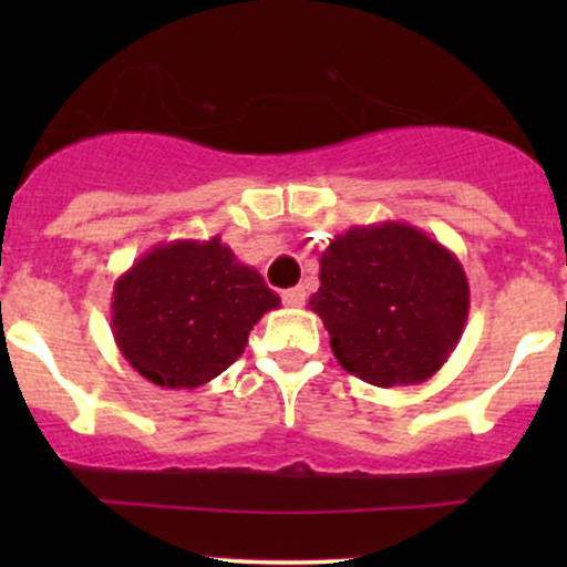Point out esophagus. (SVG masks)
<instances>
[{"label":"esophagus","instance_id":"esophagus-1","mask_svg":"<svg viewBox=\"0 0 567 567\" xmlns=\"http://www.w3.org/2000/svg\"><path fill=\"white\" fill-rule=\"evenodd\" d=\"M306 301V290L303 288H290L282 292V303L290 306V309H298V306H303Z\"/></svg>","mask_w":567,"mask_h":567}]
</instances>
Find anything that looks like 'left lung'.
Listing matches in <instances>:
<instances>
[{
  "instance_id": "obj_1",
  "label": "left lung",
  "mask_w": 567,
  "mask_h": 567,
  "mask_svg": "<svg viewBox=\"0 0 567 567\" xmlns=\"http://www.w3.org/2000/svg\"><path fill=\"white\" fill-rule=\"evenodd\" d=\"M338 365L373 386H413L453 354L470 317L455 252L402 220L351 226L320 256L309 298Z\"/></svg>"
}]
</instances>
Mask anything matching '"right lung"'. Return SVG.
Wrapping results in <instances>:
<instances>
[{
    "label": "right lung",
    "mask_w": 567,
    "mask_h": 567,
    "mask_svg": "<svg viewBox=\"0 0 567 567\" xmlns=\"http://www.w3.org/2000/svg\"><path fill=\"white\" fill-rule=\"evenodd\" d=\"M279 296L220 237L175 239L141 256L112 292V333L130 368L162 389H197L243 354Z\"/></svg>",
    "instance_id": "add662e5"
}]
</instances>
